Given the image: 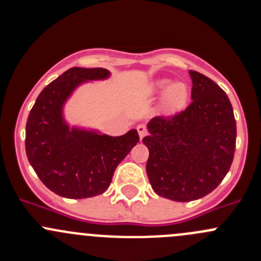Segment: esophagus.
<instances>
[{
    "mask_svg": "<svg viewBox=\"0 0 261 261\" xmlns=\"http://www.w3.org/2000/svg\"><path fill=\"white\" fill-rule=\"evenodd\" d=\"M136 128H138V133H139V136H140V139H143L144 136L146 135V133H147L146 126L145 125H139Z\"/></svg>",
    "mask_w": 261,
    "mask_h": 261,
    "instance_id": "34e87169",
    "label": "esophagus"
}]
</instances>
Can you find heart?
Segmentation results:
<instances>
[{
  "label": "heart",
  "mask_w": 261,
  "mask_h": 261,
  "mask_svg": "<svg viewBox=\"0 0 261 261\" xmlns=\"http://www.w3.org/2000/svg\"><path fill=\"white\" fill-rule=\"evenodd\" d=\"M169 80L155 81L151 86V94L159 96V94L165 91L164 97H163V106H164V109L170 112L179 111L184 107L187 102V97H188L187 87L183 83H175L169 87Z\"/></svg>",
  "instance_id": "b5f03b06"
}]
</instances>
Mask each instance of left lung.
Masks as SVG:
<instances>
[{
  "mask_svg": "<svg viewBox=\"0 0 261 261\" xmlns=\"http://www.w3.org/2000/svg\"><path fill=\"white\" fill-rule=\"evenodd\" d=\"M192 102L170 117L147 123L146 173L155 193L177 202L211 193L230 170L236 121L227 94L206 75L189 70Z\"/></svg>",
  "mask_w": 261,
  "mask_h": 261,
  "instance_id": "obj_1",
  "label": "left lung"
}]
</instances>
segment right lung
I'll return each mask as SVG.
<instances>
[{
	"label": "right lung",
	"mask_w": 261,
	"mask_h": 261,
	"mask_svg": "<svg viewBox=\"0 0 261 261\" xmlns=\"http://www.w3.org/2000/svg\"><path fill=\"white\" fill-rule=\"evenodd\" d=\"M103 68H70L49 83L36 98L26 122L29 163L51 192L65 198H89L111 184L117 165L139 143L135 128L122 136L69 127L63 106L78 86L106 80Z\"/></svg>",
	"instance_id": "right-lung-1"
}]
</instances>
